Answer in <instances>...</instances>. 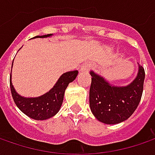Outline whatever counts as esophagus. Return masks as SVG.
<instances>
[{
  "label": "esophagus",
  "mask_w": 155,
  "mask_h": 155,
  "mask_svg": "<svg viewBox=\"0 0 155 155\" xmlns=\"http://www.w3.org/2000/svg\"><path fill=\"white\" fill-rule=\"evenodd\" d=\"M91 67H92V64H90V63H84L81 66L80 71L81 72H88L91 69Z\"/></svg>",
  "instance_id": "1"
}]
</instances>
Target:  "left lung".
Returning <instances> with one entry per match:
<instances>
[{"instance_id":"obj_1","label":"left lung","mask_w":155,"mask_h":155,"mask_svg":"<svg viewBox=\"0 0 155 155\" xmlns=\"http://www.w3.org/2000/svg\"><path fill=\"white\" fill-rule=\"evenodd\" d=\"M90 73L91 75L90 107L99 122L117 124L132 116L142 96L144 68L139 65L136 78L127 86L112 85L94 71Z\"/></svg>"}]
</instances>
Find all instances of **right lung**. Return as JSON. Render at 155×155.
Listing matches in <instances>:
<instances>
[{"instance_id": "obj_1", "label": "right lung", "mask_w": 155, "mask_h": 155, "mask_svg": "<svg viewBox=\"0 0 155 155\" xmlns=\"http://www.w3.org/2000/svg\"><path fill=\"white\" fill-rule=\"evenodd\" d=\"M52 34L36 36L34 38H47ZM78 74V71H68L62 74L52 89L38 97L27 98L15 91L10 75V89L16 106L27 116L34 120H46L54 116L62 105L64 95L68 84L74 81Z\"/></svg>"}]
</instances>
